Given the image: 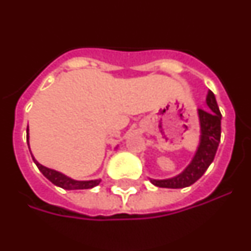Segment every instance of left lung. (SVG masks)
Returning <instances> with one entry per match:
<instances>
[{"instance_id": "1", "label": "left lung", "mask_w": 251, "mask_h": 251, "mask_svg": "<svg viewBox=\"0 0 251 251\" xmlns=\"http://www.w3.org/2000/svg\"><path fill=\"white\" fill-rule=\"evenodd\" d=\"M206 104L210 110L199 109L201 138L191 163L186 167L182 174L176 177L167 179H151V182L154 186L166 188L188 187L196 182L212 163L221 138V113L211 90H208L207 93Z\"/></svg>"}]
</instances>
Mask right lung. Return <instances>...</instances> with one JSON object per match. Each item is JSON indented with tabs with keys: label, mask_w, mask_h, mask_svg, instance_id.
Masks as SVG:
<instances>
[{
	"label": "right lung",
	"mask_w": 251,
	"mask_h": 251,
	"mask_svg": "<svg viewBox=\"0 0 251 251\" xmlns=\"http://www.w3.org/2000/svg\"><path fill=\"white\" fill-rule=\"evenodd\" d=\"M27 145H28V126H27ZM34 162L36 163L37 168L41 171V174L50 181L54 183L55 186H59L65 190H85V188H93L95 186H98L100 179H92V181H75V179L70 178V177L65 176V175L60 174L57 171L51 170V168L45 167V166L40 165L39 162L32 157Z\"/></svg>",
	"instance_id": "right-lung-1"
}]
</instances>
